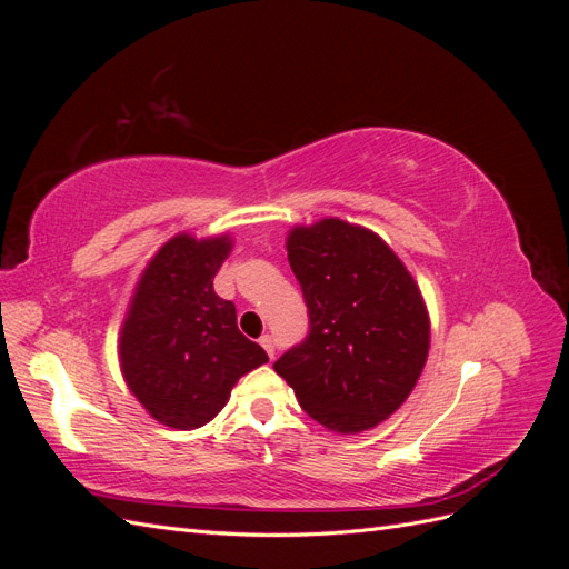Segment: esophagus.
Here are the masks:
<instances>
[{"label": "esophagus", "instance_id": "esophagus-1", "mask_svg": "<svg viewBox=\"0 0 569 569\" xmlns=\"http://www.w3.org/2000/svg\"><path fill=\"white\" fill-rule=\"evenodd\" d=\"M261 347L268 351V358L272 360V358H274V343H272V337H270V335H263V337H261Z\"/></svg>", "mask_w": 569, "mask_h": 569}]
</instances>
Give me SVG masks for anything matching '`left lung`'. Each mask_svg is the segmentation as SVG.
Instances as JSON below:
<instances>
[{"label":"left lung","mask_w":569,"mask_h":569,"mask_svg":"<svg viewBox=\"0 0 569 569\" xmlns=\"http://www.w3.org/2000/svg\"><path fill=\"white\" fill-rule=\"evenodd\" d=\"M287 258L311 332L272 368L330 432H366L403 406L427 363L420 287L380 234L339 218L291 228Z\"/></svg>","instance_id":"8db88e82"}]
</instances>
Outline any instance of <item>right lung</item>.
Instances as JSON below:
<instances>
[{
	"instance_id": "obj_1",
	"label": "right lung",
	"mask_w": 569,
	"mask_h": 569,
	"mask_svg": "<svg viewBox=\"0 0 569 569\" xmlns=\"http://www.w3.org/2000/svg\"><path fill=\"white\" fill-rule=\"evenodd\" d=\"M230 251V234L170 237L142 270L120 327L128 389L153 420L182 432L211 422L239 377L268 363L239 332L234 303L213 291Z\"/></svg>"
}]
</instances>
